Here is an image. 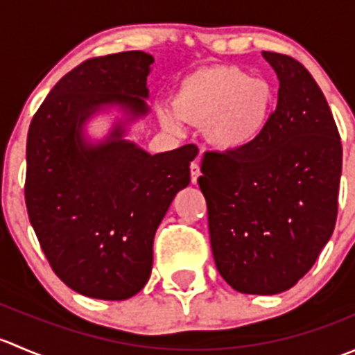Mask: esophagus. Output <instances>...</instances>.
<instances>
[{
	"label": "esophagus",
	"instance_id": "1",
	"mask_svg": "<svg viewBox=\"0 0 355 355\" xmlns=\"http://www.w3.org/2000/svg\"><path fill=\"white\" fill-rule=\"evenodd\" d=\"M200 175V164H199V156L196 157V161H192L191 163V178H192V184H196L198 182Z\"/></svg>",
	"mask_w": 355,
	"mask_h": 355
}]
</instances>
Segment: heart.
<instances>
[{
  "label": "heart",
  "mask_w": 355,
  "mask_h": 355,
  "mask_svg": "<svg viewBox=\"0 0 355 355\" xmlns=\"http://www.w3.org/2000/svg\"><path fill=\"white\" fill-rule=\"evenodd\" d=\"M275 89L268 80L249 77L237 67L200 68L182 78L173 96V111L189 123L202 125L204 137L221 153L252 146L266 130L275 108ZM161 121L177 130L178 120L163 111Z\"/></svg>",
  "instance_id": "heart-1"
}]
</instances>
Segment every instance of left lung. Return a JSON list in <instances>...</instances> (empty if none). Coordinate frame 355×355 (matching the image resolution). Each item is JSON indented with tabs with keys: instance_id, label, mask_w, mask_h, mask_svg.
I'll use <instances>...</instances> for the list:
<instances>
[{
	"instance_id": "obj_1",
	"label": "left lung",
	"mask_w": 355,
	"mask_h": 355,
	"mask_svg": "<svg viewBox=\"0 0 355 355\" xmlns=\"http://www.w3.org/2000/svg\"><path fill=\"white\" fill-rule=\"evenodd\" d=\"M277 110L237 153L206 151L198 178L218 271L242 293L273 295L313 268L338 213L342 142L323 92L297 60L263 51Z\"/></svg>"
}]
</instances>
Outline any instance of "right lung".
I'll list each match as a JSON object with an SVG mask.
<instances>
[{
	"instance_id": "right-lung-1",
	"label": "right lung",
	"mask_w": 355,
	"mask_h": 355,
	"mask_svg": "<svg viewBox=\"0 0 355 355\" xmlns=\"http://www.w3.org/2000/svg\"><path fill=\"white\" fill-rule=\"evenodd\" d=\"M151 55L82 62L51 89L27 135L25 204L49 266L75 292L123 300L151 277L153 242L175 194L191 182L194 144L151 156L121 139L89 144L82 123L101 106L148 113Z\"/></svg>"
}]
</instances>
